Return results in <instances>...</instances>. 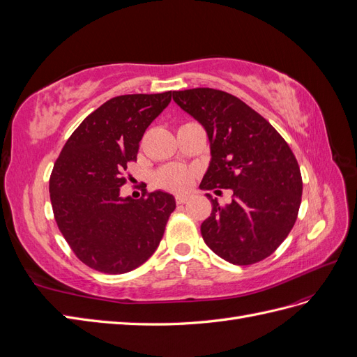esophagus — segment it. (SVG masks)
<instances>
[{
	"instance_id": "34e87169",
	"label": "esophagus",
	"mask_w": 357,
	"mask_h": 357,
	"mask_svg": "<svg viewBox=\"0 0 357 357\" xmlns=\"http://www.w3.org/2000/svg\"><path fill=\"white\" fill-rule=\"evenodd\" d=\"M188 199H189V195H177L176 197L177 204H185V202H188Z\"/></svg>"
}]
</instances>
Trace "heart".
<instances>
[{"label": "heart", "mask_w": 357, "mask_h": 357, "mask_svg": "<svg viewBox=\"0 0 357 357\" xmlns=\"http://www.w3.org/2000/svg\"><path fill=\"white\" fill-rule=\"evenodd\" d=\"M197 172L193 168L186 165H168L158 171L156 183L158 186L176 193H183L192 188L195 181Z\"/></svg>", "instance_id": "b5f03b06"}]
</instances>
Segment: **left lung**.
Returning a JSON list of instances; mask_svg holds the SVG:
<instances>
[{
    "label": "left lung",
    "instance_id": "1",
    "mask_svg": "<svg viewBox=\"0 0 357 357\" xmlns=\"http://www.w3.org/2000/svg\"><path fill=\"white\" fill-rule=\"evenodd\" d=\"M172 100L205 128L211 160L199 188L232 189L231 204L211 201L201 225L211 250L234 265L273 255L298 218L302 177L284 138L236 96L210 88L174 91Z\"/></svg>",
    "mask_w": 357,
    "mask_h": 357
}]
</instances>
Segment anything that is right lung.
Segmentation results:
<instances>
[{"instance_id":"1","label":"right lung","mask_w":357,"mask_h":357,"mask_svg":"<svg viewBox=\"0 0 357 357\" xmlns=\"http://www.w3.org/2000/svg\"><path fill=\"white\" fill-rule=\"evenodd\" d=\"M172 92L121 95L92 112L67 139L49 192L58 228L89 268L123 274L155 253L176 199L167 192L122 198L129 162Z\"/></svg>"}]
</instances>
